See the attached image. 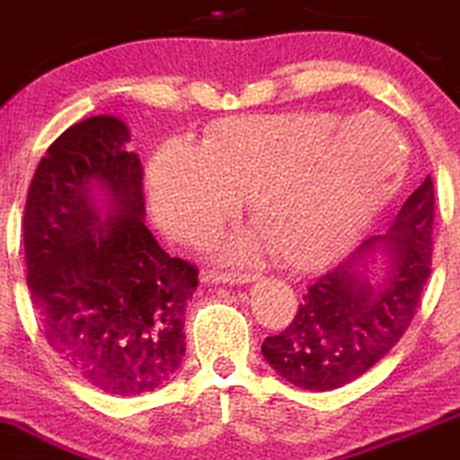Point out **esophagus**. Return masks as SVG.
I'll use <instances>...</instances> for the list:
<instances>
[{
  "instance_id": "34e87169",
  "label": "esophagus",
  "mask_w": 460,
  "mask_h": 460,
  "mask_svg": "<svg viewBox=\"0 0 460 460\" xmlns=\"http://www.w3.org/2000/svg\"><path fill=\"white\" fill-rule=\"evenodd\" d=\"M208 283H225V285H244L256 280V274H243V271H208L207 274Z\"/></svg>"
}]
</instances>
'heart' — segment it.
Segmentation results:
<instances>
[{
	"label": "heart",
	"mask_w": 460,
	"mask_h": 460,
	"mask_svg": "<svg viewBox=\"0 0 460 460\" xmlns=\"http://www.w3.org/2000/svg\"><path fill=\"white\" fill-rule=\"evenodd\" d=\"M402 172V139L382 119L285 111L217 123L202 146L168 139L150 166V193L159 222L190 243L211 238L247 195L258 231L231 240L226 253L271 247L303 270L349 247Z\"/></svg>",
	"instance_id": "obj_1"
}]
</instances>
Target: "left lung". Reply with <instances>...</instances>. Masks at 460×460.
Returning a JSON list of instances; mask_svg holds the SVG:
<instances>
[{
  "mask_svg": "<svg viewBox=\"0 0 460 460\" xmlns=\"http://www.w3.org/2000/svg\"><path fill=\"white\" fill-rule=\"evenodd\" d=\"M434 181L409 195L386 234L307 285L292 323L262 341L267 364L294 386L332 391L358 380L400 341L431 274ZM385 257V276L370 265Z\"/></svg>",
  "mask_w": 460,
  "mask_h": 460,
  "instance_id": "left-lung-1",
  "label": "left lung"
}]
</instances>
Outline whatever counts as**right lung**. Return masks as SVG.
Masks as SVG:
<instances>
[{
	"label": "right lung",
	"instance_id": "1",
	"mask_svg": "<svg viewBox=\"0 0 460 460\" xmlns=\"http://www.w3.org/2000/svg\"><path fill=\"white\" fill-rule=\"evenodd\" d=\"M128 126L92 117L40 159L24 207L26 283L44 339L110 395L166 385L186 353L184 312L198 267L144 225V168Z\"/></svg>",
	"mask_w": 460,
	"mask_h": 460
}]
</instances>
